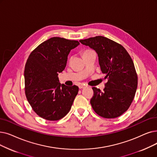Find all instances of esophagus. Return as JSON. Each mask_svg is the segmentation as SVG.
<instances>
[{
    "label": "esophagus",
    "instance_id": "34e87169",
    "mask_svg": "<svg viewBox=\"0 0 157 157\" xmlns=\"http://www.w3.org/2000/svg\"><path fill=\"white\" fill-rule=\"evenodd\" d=\"M78 86H79V88H80V89H81V88H83L84 87H85L86 85H84V84H79Z\"/></svg>",
    "mask_w": 157,
    "mask_h": 157
}]
</instances>
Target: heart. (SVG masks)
I'll return each instance as SVG.
<instances>
[{
    "instance_id": "obj_1",
    "label": "heart",
    "mask_w": 157,
    "mask_h": 157,
    "mask_svg": "<svg viewBox=\"0 0 157 157\" xmlns=\"http://www.w3.org/2000/svg\"><path fill=\"white\" fill-rule=\"evenodd\" d=\"M91 51H93L92 50H86L85 51H84L83 54H85V53H87V52H91Z\"/></svg>"
}]
</instances>
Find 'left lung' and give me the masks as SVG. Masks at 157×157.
I'll list each match as a JSON object with an SVG mask.
<instances>
[{"label":"left lung","mask_w":157,"mask_h":157,"mask_svg":"<svg viewBox=\"0 0 157 157\" xmlns=\"http://www.w3.org/2000/svg\"><path fill=\"white\" fill-rule=\"evenodd\" d=\"M79 42L96 52L101 70L107 79L104 91L92 88V108L102 117H119L131 105L137 88V75L132 58L121 45L104 36Z\"/></svg>","instance_id":"8db88e82"}]
</instances>
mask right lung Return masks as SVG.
Instances as JSON below:
<instances>
[{
    "instance_id": "1",
    "label": "right lung",
    "mask_w": 157,
    "mask_h": 157,
    "mask_svg": "<svg viewBox=\"0 0 157 157\" xmlns=\"http://www.w3.org/2000/svg\"><path fill=\"white\" fill-rule=\"evenodd\" d=\"M78 41L52 37L39 45L27 60L24 71L25 93L40 117L59 120L69 113L79 88L59 83L58 73L66 67L70 51Z\"/></svg>"
}]
</instances>
